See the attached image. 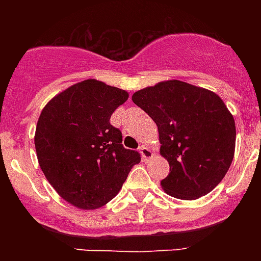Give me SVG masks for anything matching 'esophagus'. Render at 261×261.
<instances>
[{"mask_svg":"<svg viewBox=\"0 0 261 261\" xmlns=\"http://www.w3.org/2000/svg\"><path fill=\"white\" fill-rule=\"evenodd\" d=\"M140 153H141V156L145 162H147V161H149L150 158H153V155H154L153 151H151L150 149L146 146V145H141V146H140Z\"/></svg>","mask_w":261,"mask_h":261,"instance_id":"1","label":"esophagus"}]
</instances>
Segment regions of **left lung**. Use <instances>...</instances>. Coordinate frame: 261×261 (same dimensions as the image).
Masks as SVG:
<instances>
[{"label":"left lung","instance_id":"left-lung-1","mask_svg":"<svg viewBox=\"0 0 261 261\" xmlns=\"http://www.w3.org/2000/svg\"><path fill=\"white\" fill-rule=\"evenodd\" d=\"M132 100L158 126L161 155L170 165V174L161 181L165 192L196 200L213 191L235 151V121L222 99L171 80L138 90Z\"/></svg>","mask_w":261,"mask_h":261}]
</instances>
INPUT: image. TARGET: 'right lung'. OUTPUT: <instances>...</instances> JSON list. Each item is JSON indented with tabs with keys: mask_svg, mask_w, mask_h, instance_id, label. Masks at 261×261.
Segmentation results:
<instances>
[{
	"mask_svg": "<svg viewBox=\"0 0 261 261\" xmlns=\"http://www.w3.org/2000/svg\"><path fill=\"white\" fill-rule=\"evenodd\" d=\"M125 90L86 80L57 94L38 120L35 149L41 171L75 208L93 211L114 199L141 156L123 146L111 115Z\"/></svg>",
	"mask_w": 261,
	"mask_h": 261,
	"instance_id": "add662e5",
	"label": "right lung"
}]
</instances>
